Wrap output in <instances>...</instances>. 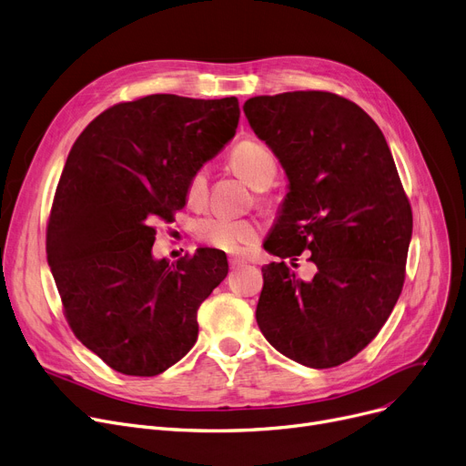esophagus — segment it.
<instances>
[{"mask_svg": "<svg viewBox=\"0 0 466 466\" xmlns=\"http://www.w3.org/2000/svg\"><path fill=\"white\" fill-rule=\"evenodd\" d=\"M246 263V259L244 258H237V256H231L229 258V265L235 268V267H240V265H244Z\"/></svg>", "mask_w": 466, "mask_h": 466, "instance_id": "obj_1", "label": "esophagus"}]
</instances>
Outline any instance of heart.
Masks as SVG:
<instances>
[{
  "instance_id": "heart-1",
  "label": "heart",
  "mask_w": 466,
  "mask_h": 466,
  "mask_svg": "<svg viewBox=\"0 0 466 466\" xmlns=\"http://www.w3.org/2000/svg\"><path fill=\"white\" fill-rule=\"evenodd\" d=\"M231 169L254 189H265L277 178L279 161L270 148L258 141H240L231 156ZM208 178L205 169L191 173L186 184V201L189 205H201L207 199ZM196 235L208 246L222 252H240L244 246L258 240L259 226L250 218L207 216L196 226Z\"/></svg>"
}]
</instances>
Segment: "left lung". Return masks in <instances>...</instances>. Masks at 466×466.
<instances>
[{
	"label": "left lung",
	"instance_id": "left-lung-1",
	"mask_svg": "<svg viewBox=\"0 0 466 466\" xmlns=\"http://www.w3.org/2000/svg\"><path fill=\"white\" fill-rule=\"evenodd\" d=\"M242 108L289 178L265 240L282 261L261 268L258 325L286 358L339 367L380 333L404 286L412 208L391 150L360 105L331 92L259 96ZM305 249L319 267L309 283L283 261Z\"/></svg>",
	"mask_w": 466,
	"mask_h": 466
}]
</instances>
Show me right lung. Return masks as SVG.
I'll return each instance as SVG.
<instances>
[{
  "mask_svg": "<svg viewBox=\"0 0 466 466\" xmlns=\"http://www.w3.org/2000/svg\"><path fill=\"white\" fill-rule=\"evenodd\" d=\"M238 99L152 94L108 106L69 150L46 224V259L75 337L127 376H156L198 340V310L228 277L220 250L152 258L191 173L235 135Z\"/></svg>",
  "mask_w": 466,
  "mask_h": 466,
  "instance_id": "right-lung-1",
  "label": "right lung"
}]
</instances>
